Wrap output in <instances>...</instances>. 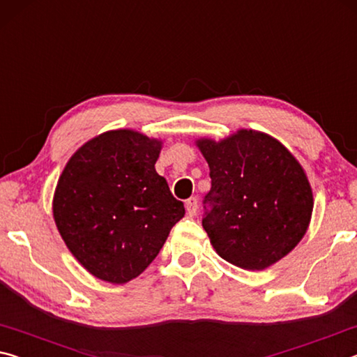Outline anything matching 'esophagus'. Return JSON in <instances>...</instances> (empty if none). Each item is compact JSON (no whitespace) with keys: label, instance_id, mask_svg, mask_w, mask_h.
<instances>
[{"label":"esophagus","instance_id":"esophagus-1","mask_svg":"<svg viewBox=\"0 0 357 357\" xmlns=\"http://www.w3.org/2000/svg\"><path fill=\"white\" fill-rule=\"evenodd\" d=\"M185 209H187V214H189L190 217H193L197 214V209H198V200L195 197L189 198V200L185 202Z\"/></svg>","mask_w":357,"mask_h":357}]
</instances>
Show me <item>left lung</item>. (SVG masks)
<instances>
[{
  "mask_svg": "<svg viewBox=\"0 0 357 357\" xmlns=\"http://www.w3.org/2000/svg\"><path fill=\"white\" fill-rule=\"evenodd\" d=\"M195 143L209 165L203 228L215 252L247 271L288 255L304 238L313 211L312 187L296 157L252 129Z\"/></svg>",
  "mask_w": 357,
  "mask_h": 357,
  "instance_id": "1",
  "label": "left lung"
}]
</instances>
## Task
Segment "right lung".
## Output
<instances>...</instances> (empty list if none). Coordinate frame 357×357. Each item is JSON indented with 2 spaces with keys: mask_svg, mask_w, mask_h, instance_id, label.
<instances>
[{
  "mask_svg": "<svg viewBox=\"0 0 357 357\" xmlns=\"http://www.w3.org/2000/svg\"><path fill=\"white\" fill-rule=\"evenodd\" d=\"M162 142L140 132H104L75 151L53 197V219L89 274L123 285L140 275L185 214L157 174Z\"/></svg>",
  "mask_w": 357,
  "mask_h": 357,
  "instance_id": "1",
  "label": "right lung"
}]
</instances>
